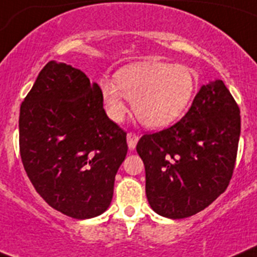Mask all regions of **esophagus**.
Listing matches in <instances>:
<instances>
[{
  "mask_svg": "<svg viewBox=\"0 0 257 257\" xmlns=\"http://www.w3.org/2000/svg\"><path fill=\"white\" fill-rule=\"evenodd\" d=\"M126 141H128L129 149L134 150L136 149V146H137V142H138V134L131 132V133L126 134Z\"/></svg>",
  "mask_w": 257,
  "mask_h": 257,
  "instance_id": "34e87169",
  "label": "esophagus"
}]
</instances>
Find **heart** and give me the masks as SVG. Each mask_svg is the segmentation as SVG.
Segmentation results:
<instances>
[{"label": "heart", "mask_w": 257, "mask_h": 257, "mask_svg": "<svg viewBox=\"0 0 257 257\" xmlns=\"http://www.w3.org/2000/svg\"><path fill=\"white\" fill-rule=\"evenodd\" d=\"M100 89L112 120L125 117L126 98L143 125L159 129L173 124L186 111L195 92V78L187 66L145 61L120 69L115 82L102 79Z\"/></svg>", "instance_id": "b5f03b06"}]
</instances>
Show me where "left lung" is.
<instances>
[{
	"label": "left lung",
	"mask_w": 257,
	"mask_h": 257,
	"mask_svg": "<svg viewBox=\"0 0 257 257\" xmlns=\"http://www.w3.org/2000/svg\"><path fill=\"white\" fill-rule=\"evenodd\" d=\"M239 134V107L223 80L202 85L179 121L143 134L137 152L152 210L183 219L214 202L232 179Z\"/></svg>",
	"instance_id": "obj_1"
}]
</instances>
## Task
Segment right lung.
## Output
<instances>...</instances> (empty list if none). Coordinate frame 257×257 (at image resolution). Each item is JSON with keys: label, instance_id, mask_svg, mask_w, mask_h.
I'll return each instance as SVG.
<instances>
[{"label": "right lung", "instance_id": "obj_1", "mask_svg": "<svg viewBox=\"0 0 257 257\" xmlns=\"http://www.w3.org/2000/svg\"><path fill=\"white\" fill-rule=\"evenodd\" d=\"M19 146L28 178L51 207L89 219L110 206L126 133L79 69L46 64L20 106Z\"/></svg>", "mask_w": 257, "mask_h": 257}]
</instances>
